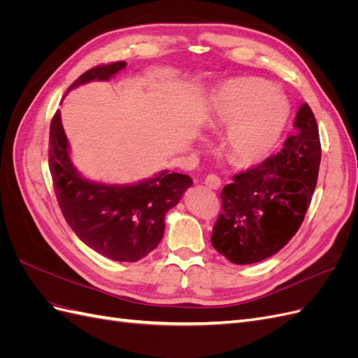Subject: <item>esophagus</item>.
Segmentation results:
<instances>
[{"instance_id":"obj_1","label":"esophagus","mask_w":358,"mask_h":358,"mask_svg":"<svg viewBox=\"0 0 358 358\" xmlns=\"http://www.w3.org/2000/svg\"><path fill=\"white\" fill-rule=\"evenodd\" d=\"M204 185L210 189H218L221 187V179L216 175H208L204 179Z\"/></svg>"}]
</instances>
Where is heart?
Wrapping results in <instances>:
<instances>
[{"mask_svg": "<svg viewBox=\"0 0 358 358\" xmlns=\"http://www.w3.org/2000/svg\"><path fill=\"white\" fill-rule=\"evenodd\" d=\"M268 90L262 80L242 79L229 83L220 94L218 117L230 125L225 148L236 162L249 164L263 159L282 133L288 103Z\"/></svg>", "mask_w": 358, "mask_h": 358, "instance_id": "obj_1", "label": "heart"}]
</instances>
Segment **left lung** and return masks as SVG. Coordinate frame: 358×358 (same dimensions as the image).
<instances>
[{"mask_svg":"<svg viewBox=\"0 0 358 358\" xmlns=\"http://www.w3.org/2000/svg\"><path fill=\"white\" fill-rule=\"evenodd\" d=\"M279 154L237 173L221 191L222 213L210 237L234 264L263 262L297 233L317 187L321 143L317 119L303 104Z\"/></svg>","mask_w":358,"mask_h":358,"instance_id":"8db88e82","label":"left lung"}]
</instances>
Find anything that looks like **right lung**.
<instances>
[{"label": "right lung", "instance_id": "add662e5", "mask_svg": "<svg viewBox=\"0 0 358 358\" xmlns=\"http://www.w3.org/2000/svg\"><path fill=\"white\" fill-rule=\"evenodd\" d=\"M127 66L125 61L100 64L85 71L69 88L91 80H107ZM49 169L59 209L79 239L113 262L134 263L158 246L164 216L175 208L192 180L164 171L133 187H107L85 180L69 158V143L59 110L49 133Z\"/></svg>", "mask_w": 358, "mask_h": 358}]
</instances>
